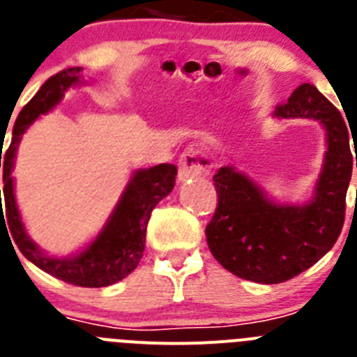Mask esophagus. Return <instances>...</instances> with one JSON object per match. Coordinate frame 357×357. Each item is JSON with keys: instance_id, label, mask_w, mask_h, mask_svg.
Listing matches in <instances>:
<instances>
[{"instance_id": "esophagus-1", "label": "esophagus", "mask_w": 357, "mask_h": 357, "mask_svg": "<svg viewBox=\"0 0 357 357\" xmlns=\"http://www.w3.org/2000/svg\"><path fill=\"white\" fill-rule=\"evenodd\" d=\"M210 163L197 145H190L179 156V181H187L197 176H208Z\"/></svg>"}]
</instances>
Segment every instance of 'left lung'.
I'll list each match as a JSON object with an SVG mask.
<instances>
[{"label": "left lung", "mask_w": 357, "mask_h": 357, "mask_svg": "<svg viewBox=\"0 0 357 357\" xmlns=\"http://www.w3.org/2000/svg\"><path fill=\"white\" fill-rule=\"evenodd\" d=\"M277 119H312L325 127L327 153L314 196L302 206L275 203L246 174L226 165L213 185L217 208L206 243L225 269L244 280L280 284L316 264L334 246L345 221V197L357 156L340 111L312 84L294 89ZM354 142V138H352Z\"/></svg>", "instance_id": "8db88e82"}]
</instances>
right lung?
I'll return each mask as SVG.
<instances>
[{"instance_id": "1", "label": "right lung", "mask_w": 357, "mask_h": 357, "mask_svg": "<svg viewBox=\"0 0 357 357\" xmlns=\"http://www.w3.org/2000/svg\"><path fill=\"white\" fill-rule=\"evenodd\" d=\"M80 71L82 68L75 66L50 77L41 89L33 95L32 100L17 114L10 145L5 153L1 151L3 156L0 158V167H3L1 192L5 197V215H3L0 197V225L5 222V228L8 226V231H11L8 235L15 246L20 248V252L52 277L80 287H105L126 278L140 264L151 212L163 197L172 192L178 169L172 163H161L151 169L136 170L123 190L116 208L113 210L97 238L84 252L68 259H54L45 255L24 231L14 197V178L10 174L21 135L29 129L37 116L48 113L54 105H57L70 86L79 84Z\"/></svg>"}]
</instances>
